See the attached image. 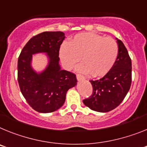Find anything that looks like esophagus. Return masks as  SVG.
<instances>
[{
  "mask_svg": "<svg viewBox=\"0 0 147 147\" xmlns=\"http://www.w3.org/2000/svg\"><path fill=\"white\" fill-rule=\"evenodd\" d=\"M76 79H77L78 81H81V80H85V77L83 76H82L81 74H77L76 75Z\"/></svg>",
  "mask_w": 147,
  "mask_h": 147,
  "instance_id": "34e87169",
  "label": "esophagus"
}]
</instances>
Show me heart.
Segmentation results:
<instances>
[{
	"instance_id": "obj_1",
	"label": "heart",
	"mask_w": 147,
	"mask_h": 147,
	"mask_svg": "<svg viewBox=\"0 0 147 147\" xmlns=\"http://www.w3.org/2000/svg\"><path fill=\"white\" fill-rule=\"evenodd\" d=\"M119 54V45L112 37L94 33L76 34L69 43L60 49V58L67 69L74 67L82 58L77 69L94 77L103 76L111 70Z\"/></svg>"
}]
</instances>
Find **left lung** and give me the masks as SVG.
Returning <instances> with one entry per match:
<instances>
[{
    "instance_id": "1",
    "label": "left lung",
    "mask_w": 147,
    "mask_h": 147,
    "mask_svg": "<svg viewBox=\"0 0 147 147\" xmlns=\"http://www.w3.org/2000/svg\"><path fill=\"white\" fill-rule=\"evenodd\" d=\"M119 54L107 74L98 80H90L93 93L83 103L97 112L106 113L117 107L125 98L132 82V62L124 43L117 40Z\"/></svg>"
}]
</instances>
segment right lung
<instances>
[{"mask_svg":"<svg viewBox=\"0 0 147 147\" xmlns=\"http://www.w3.org/2000/svg\"><path fill=\"white\" fill-rule=\"evenodd\" d=\"M65 39L62 32H45L34 36L22 49L18 62V80L20 91L28 105L39 113L56 111L65 101L66 93L76 85V74L61 70L60 45ZM47 53V69L37 74L30 67L32 54Z\"/></svg>","mask_w":147,"mask_h":147,"instance_id":"1","label":"right lung"}]
</instances>
